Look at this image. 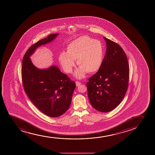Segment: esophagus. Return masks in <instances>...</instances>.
<instances>
[{"mask_svg": "<svg viewBox=\"0 0 155 155\" xmlns=\"http://www.w3.org/2000/svg\"><path fill=\"white\" fill-rule=\"evenodd\" d=\"M76 86H79V85H80L81 84V82H80L78 81H76Z\"/></svg>", "mask_w": 155, "mask_h": 155, "instance_id": "obj_1", "label": "esophagus"}]
</instances>
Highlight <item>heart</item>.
Here are the masks:
<instances>
[{"label":"heart","instance_id":"1","mask_svg":"<svg viewBox=\"0 0 155 155\" xmlns=\"http://www.w3.org/2000/svg\"><path fill=\"white\" fill-rule=\"evenodd\" d=\"M104 57V47L100 41L89 36H82L71 42L67 51L59 54V60L63 69L71 73L75 65V60L80 67L75 72L78 78H82L87 72L92 73L101 68Z\"/></svg>","mask_w":155,"mask_h":155}]
</instances>
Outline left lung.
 <instances>
[{
	"mask_svg": "<svg viewBox=\"0 0 155 155\" xmlns=\"http://www.w3.org/2000/svg\"><path fill=\"white\" fill-rule=\"evenodd\" d=\"M106 54L101 68L87 83L91 104L98 111L108 112L123 101L128 87L129 66L122 47L104 37Z\"/></svg>",
	"mask_w": 155,
	"mask_h": 155,
	"instance_id": "8db88e82",
	"label": "left lung"
}]
</instances>
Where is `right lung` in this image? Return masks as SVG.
Listing matches in <instances>:
<instances>
[{
    "mask_svg": "<svg viewBox=\"0 0 155 155\" xmlns=\"http://www.w3.org/2000/svg\"><path fill=\"white\" fill-rule=\"evenodd\" d=\"M58 35H49L31 46L25 54L21 66L25 92L35 106L52 117L61 116L69 108L76 84L57 66L43 70L36 68L30 56L37 48L51 42Z\"/></svg>",
    "mask_w": 155,
    "mask_h": 155,
    "instance_id": "right-lung-1",
    "label": "right lung"
}]
</instances>
